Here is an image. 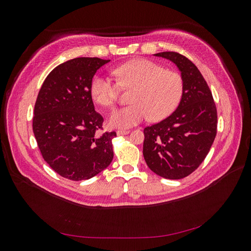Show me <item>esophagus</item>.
I'll return each instance as SVG.
<instances>
[{
	"label": "esophagus",
	"instance_id": "esophagus-1",
	"mask_svg": "<svg viewBox=\"0 0 251 251\" xmlns=\"http://www.w3.org/2000/svg\"><path fill=\"white\" fill-rule=\"evenodd\" d=\"M128 133H130V131H128V130H118V131H117V135H118V136L127 135Z\"/></svg>",
	"mask_w": 251,
	"mask_h": 251
}]
</instances>
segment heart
Segmentation results:
<instances>
[{
	"label": "heart",
	"instance_id": "b5f03b06",
	"mask_svg": "<svg viewBox=\"0 0 251 251\" xmlns=\"http://www.w3.org/2000/svg\"><path fill=\"white\" fill-rule=\"evenodd\" d=\"M117 81L104 75H96L91 81L93 100L105 108L116 104L120 87L133 89L132 104L112 113L109 124L113 127H132L150 117L161 120L177 109L184 94V80L176 71L165 70L149 59H136L112 71Z\"/></svg>",
	"mask_w": 251,
	"mask_h": 251
}]
</instances>
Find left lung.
<instances>
[{
	"mask_svg": "<svg viewBox=\"0 0 251 251\" xmlns=\"http://www.w3.org/2000/svg\"><path fill=\"white\" fill-rule=\"evenodd\" d=\"M156 56L176 64L184 94L172 115L143 130V157L151 171L165 179H182L199 168L217 135V108L198 68L184 55L168 51Z\"/></svg>",
	"mask_w": 251,
	"mask_h": 251,
	"instance_id": "left-lung-1",
	"label": "left lung"
}]
</instances>
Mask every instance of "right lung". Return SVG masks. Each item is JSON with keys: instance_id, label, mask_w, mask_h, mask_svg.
I'll use <instances>...</instances> for the list:
<instances>
[{"instance_id": "1", "label": "right lung", "mask_w": 251, "mask_h": 251, "mask_svg": "<svg viewBox=\"0 0 251 251\" xmlns=\"http://www.w3.org/2000/svg\"><path fill=\"white\" fill-rule=\"evenodd\" d=\"M110 62L77 57L55 67L37 95L32 128L44 160L60 176L87 180L113 160L112 139L103 132V118L95 111L90 86L96 71Z\"/></svg>"}]
</instances>
